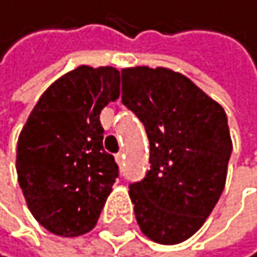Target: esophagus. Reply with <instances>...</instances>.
Returning a JSON list of instances; mask_svg holds the SVG:
<instances>
[{
	"instance_id": "1",
	"label": "esophagus",
	"mask_w": 257,
	"mask_h": 257,
	"mask_svg": "<svg viewBox=\"0 0 257 257\" xmlns=\"http://www.w3.org/2000/svg\"><path fill=\"white\" fill-rule=\"evenodd\" d=\"M116 164L119 165V168H123V165H124V154L123 152H119V154H116Z\"/></svg>"
}]
</instances>
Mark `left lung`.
I'll return each instance as SVG.
<instances>
[{
  "mask_svg": "<svg viewBox=\"0 0 257 257\" xmlns=\"http://www.w3.org/2000/svg\"><path fill=\"white\" fill-rule=\"evenodd\" d=\"M123 103L142 121L151 170L130 186L141 231L160 244L191 238L220 197L233 144L222 105L181 72L121 71Z\"/></svg>",
  "mask_w": 257,
  "mask_h": 257,
  "instance_id": "1",
  "label": "left lung"
}]
</instances>
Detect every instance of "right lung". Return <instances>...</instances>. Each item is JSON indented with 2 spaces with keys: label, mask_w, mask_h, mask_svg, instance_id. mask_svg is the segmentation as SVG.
I'll return each instance as SVG.
<instances>
[{
  "label": "right lung",
  "mask_w": 257,
  "mask_h": 257,
  "mask_svg": "<svg viewBox=\"0 0 257 257\" xmlns=\"http://www.w3.org/2000/svg\"><path fill=\"white\" fill-rule=\"evenodd\" d=\"M119 97L113 66H79L50 85L17 139L16 170L27 207L58 236H81L97 225L118 176L103 151L100 111Z\"/></svg>",
  "instance_id": "obj_1"
}]
</instances>
